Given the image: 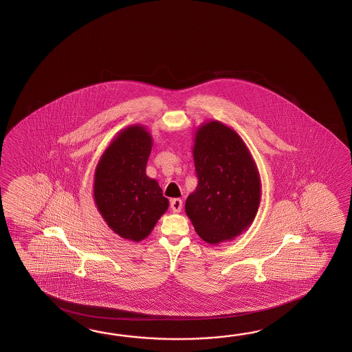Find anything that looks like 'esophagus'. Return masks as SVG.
<instances>
[{
    "mask_svg": "<svg viewBox=\"0 0 352 352\" xmlns=\"http://www.w3.org/2000/svg\"><path fill=\"white\" fill-rule=\"evenodd\" d=\"M170 206H171L173 212H179L182 210V200L181 199H173Z\"/></svg>",
    "mask_w": 352,
    "mask_h": 352,
    "instance_id": "obj_1",
    "label": "esophagus"
}]
</instances>
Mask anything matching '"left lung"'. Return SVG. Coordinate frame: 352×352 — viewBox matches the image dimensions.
I'll list each match as a JSON object with an SVG mask.
<instances>
[{"label": "left lung", "mask_w": 352, "mask_h": 352, "mask_svg": "<svg viewBox=\"0 0 352 352\" xmlns=\"http://www.w3.org/2000/svg\"><path fill=\"white\" fill-rule=\"evenodd\" d=\"M197 186L185 211L202 240L219 244L240 235L253 223L261 204V177L240 135L211 120L195 133Z\"/></svg>", "instance_id": "8db88e82"}]
</instances>
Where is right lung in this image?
<instances>
[{
	"label": "right lung",
	"mask_w": 352,
	"mask_h": 352,
	"mask_svg": "<svg viewBox=\"0 0 352 352\" xmlns=\"http://www.w3.org/2000/svg\"><path fill=\"white\" fill-rule=\"evenodd\" d=\"M152 150L147 129L120 131L107 147L94 173V201L105 223L123 239L141 241L168 209L156 179L146 175Z\"/></svg>",
	"instance_id": "right-lung-1"
}]
</instances>
